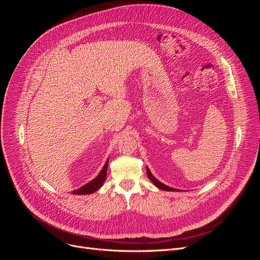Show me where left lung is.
<instances>
[{
    "mask_svg": "<svg viewBox=\"0 0 260 260\" xmlns=\"http://www.w3.org/2000/svg\"><path fill=\"white\" fill-rule=\"evenodd\" d=\"M146 174H147V177H148V179L152 181V182L158 187V188H160V190H162V191H170V192H179V190L178 188H174V187H170V186H168V185H166V184H164V183H161L160 181H158L157 180L153 175H152V172L149 171V169H148V167H146Z\"/></svg>",
    "mask_w": 260,
    "mask_h": 260,
    "instance_id": "8db88e82",
    "label": "left lung"
}]
</instances>
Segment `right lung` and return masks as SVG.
Masks as SVG:
<instances>
[{
  "instance_id": "1",
  "label": "right lung",
  "mask_w": 260,
  "mask_h": 260,
  "mask_svg": "<svg viewBox=\"0 0 260 260\" xmlns=\"http://www.w3.org/2000/svg\"><path fill=\"white\" fill-rule=\"evenodd\" d=\"M107 167H108V158L104 165V167L102 168V170L100 171V174L98 175L96 178H94L93 180H91L89 183L84 184L83 186H81L78 190L73 191L72 194H77V195H86V194H92L94 192H96L99 188L104 184L105 180H106V172H107Z\"/></svg>"
}]
</instances>
